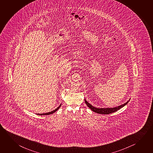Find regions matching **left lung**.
<instances>
[{
  "instance_id": "left-lung-1",
  "label": "left lung",
  "mask_w": 153,
  "mask_h": 153,
  "mask_svg": "<svg viewBox=\"0 0 153 153\" xmlns=\"http://www.w3.org/2000/svg\"><path fill=\"white\" fill-rule=\"evenodd\" d=\"M86 104L88 106L92 111H94V112L99 113V114H108L112 113H114L117 111L118 110L120 109L121 108L123 107L124 106H125L129 101L126 102V103L123 104L119 106L118 107H113V108H96V107H94L93 106H92L85 99L84 100Z\"/></svg>"
}]
</instances>
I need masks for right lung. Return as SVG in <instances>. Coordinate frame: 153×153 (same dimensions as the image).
<instances>
[{"mask_svg":"<svg viewBox=\"0 0 153 153\" xmlns=\"http://www.w3.org/2000/svg\"><path fill=\"white\" fill-rule=\"evenodd\" d=\"M61 105H60L59 107L57 108L56 109H55V110H54V111H51V112H49L46 113H43V114H37L38 115H49V114H53V113H54V112H55L56 111L59 110V107H61Z\"/></svg>","mask_w":153,"mask_h":153,"instance_id":"obj_1","label":"right lung"}]
</instances>
